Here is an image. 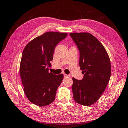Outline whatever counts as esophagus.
Listing matches in <instances>:
<instances>
[{
	"label": "esophagus",
	"mask_w": 128,
	"mask_h": 128,
	"mask_svg": "<svg viewBox=\"0 0 128 128\" xmlns=\"http://www.w3.org/2000/svg\"><path fill=\"white\" fill-rule=\"evenodd\" d=\"M64 77H69V76H70V75H68V74H64Z\"/></svg>",
	"instance_id": "esophagus-1"
}]
</instances>
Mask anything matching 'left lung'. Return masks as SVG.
<instances>
[{
    "label": "left lung",
    "instance_id": "1",
    "mask_svg": "<svg viewBox=\"0 0 128 128\" xmlns=\"http://www.w3.org/2000/svg\"><path fill=\"white\" fill-rule=\"evenodd\" d=\"M70 35L79 50V66L84 77L72 78V90L76 103L89 106L98 100L109 82L110 61L104 46L88 32H71Z\"/></svg>",
    "mask_w": 128,
    "mask_h": 128
}]
</instances>
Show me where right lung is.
Masks as SVG:
<instances>
[{
	"mask_svg": "<svg viewBox=\"0 0 128 128\" xmlns=\"http://www.w3.org/2000/svg\"><path fill=\"white\" fill-rule=\"evenodd\" d=\"M68 36L65 32H48L29 42L24 49L20 74L24 92L32 103L40 107L52 104L63 74L49 72L54 48Z\"/></svg>",
	"mask_w": 128,
	"mask_h": 128,
	"instance_id": "right-lung-1",
	"label": "right lung"
}]
</instances>
